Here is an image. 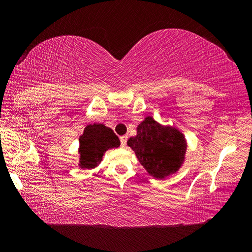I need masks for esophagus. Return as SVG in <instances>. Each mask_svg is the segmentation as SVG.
<instances>
[{
    "instance_id": "1",
    "label": "esophagus",
    "mask_w": 252,
    "mask_h": 252,
    "mask_svg": "<svg viewBox=\"0 0 252 252\" xmlns=\"http://www.w3.org/2000/svg\"><path fill=\"white\" fill-rule=\"evenodd\" d=\"M120 141H121V146L122 147H126V141H127V135L120 136Z\"/></svg>"
}]
</instances>
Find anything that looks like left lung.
Listing matches in <instances>:
<instances>
[{
	"label": "left lung",
	"instance_id": "1",
	"mask_svg": "<svg viewBox=\"0 0 252 252\" xmlns=\"http://www.w3.org/2000/svg\"><path fill=\"white\" fill-rule=\"evenodd\" d=\"M127 146L151 177L164 179L176 173L185 162L187 141L174 126H161L147 117L136 127V135L127 140Z\"/></svg>",
	"mask_w": 252,
	"mask_h": 252
}]
</instances>
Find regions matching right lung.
<instances>
[{
  "mask_svg": "<svg viewBox=\"0 0 252 252\" xmlns=\"http://www.w3.org/2000/svg\"><path fill=\"white\" fill-rule=\"evenodd\" d=\"M120 147V140L112 129L100 123L85 126L80 136L79 167L93 169L99 165L106 150Z\"/></svg>",
  "mask_w": 252,
  "mask_h": 252,
  "instance_id": "add662e5",
  "label": "right lung"
}]
</instances>
